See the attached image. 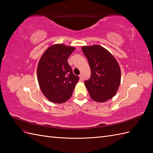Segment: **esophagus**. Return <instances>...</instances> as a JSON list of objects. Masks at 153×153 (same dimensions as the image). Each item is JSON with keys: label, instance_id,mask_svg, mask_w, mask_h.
Here are the masks:
<instances>
[{"label": "esophagus", "instance_id": "obj_1", "mask_svg": "<svg viewBox=\"0 0 153 153\" xmlns=\"http://www.w3.org/2000/svg\"><path fill=\"white\" fill-rule=\"evenodd\" d=\"M79 80L81 81V82H82V81H83V76H82V75L80 74L79 76Z\"/></svg>", "mask_w": 153, "mask_h": 153}]
</instances>
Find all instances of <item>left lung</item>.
I'll return each mask as SVG.
<instances>
[{"label": "left lung", "mask_w": 153, "mask_h": 153, "mask_svg": "<svg viewBox=\"0 0 153 153\" xmlns=\"http://www.w3.org/2000/svg\"><path fill=\"white\" fill-rule=\"evenodd\" d=\"M89 62L91 77L84 83L91 98L96 102H105L116 95L121 81L118 62L106 48L98 45L82 48Z\"/></svg>", "instance_id": "1"}]
</instances>
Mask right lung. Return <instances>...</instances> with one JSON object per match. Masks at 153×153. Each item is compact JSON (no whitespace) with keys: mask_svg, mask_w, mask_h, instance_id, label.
<instances>
[{"mask_svg":"<svg viewBox=\"0 0 153 153\" xmlns=\"http://www.w3.org/2000/svg\"><path fill=\"white\" fill-rule=\"evenodd\" d=\"M73 47L57 44L48 47L40 58L37 79L43 95L51 102L62 103L69 99L79 77L75 76L68 58Z\"/></svg>","mask_w":153,"mask_h":153,"instance_id":"1","label":"right lung"}]
</instances>
